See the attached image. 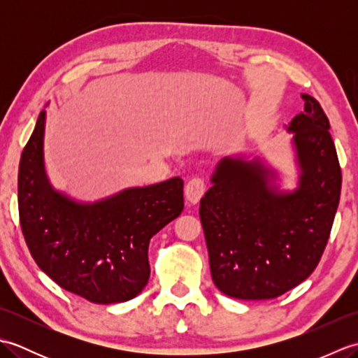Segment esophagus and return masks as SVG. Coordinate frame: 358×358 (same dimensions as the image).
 Returning <instances> with one entry per match:
<instances>
[{
  "label": "esophagus",
  "mask_w": 358,
  "mask_h": 358,
  "mask_svg": "<svg viewBox=\"0 0 358 358\" xmlns=\"http://www.w3.org/2000/svg\"><path fill=\"white\" fill-rule=\"evenodd\" d=\"M206 192V183H204L203 178H191L187 181V185L185 187V196L187 203L191 204H196L200 201L201 196Z\"/></svg>",
  "instance_id": "1"
}]
</instances>
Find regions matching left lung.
I'll use <instances>...</instances> for the list:
<instances>
[{
  "instance_id": "obj_1",
  "label": "left lung",
  "mask_w": 358,
  "mask_h": 358,
  "mask_svg": "<svg viewBox=\"0 0 358 358\" xmlns=\"http://www.w3.org/2000/svg\"><path fill=\"white\" fill-rule=\"evenodd\" d=\"M285 126L295 187L262 157H223L200 200L210 275L223 294L269 300L305 281L328 243L341 191L329 120L315 98Z\"/></svg>"
}]
</instances>
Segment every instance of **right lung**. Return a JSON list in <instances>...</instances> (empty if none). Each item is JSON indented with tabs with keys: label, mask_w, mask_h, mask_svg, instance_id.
Wrapping results in <instances>:
<instances>
[{
	"label": "right lung",
	"mask_w": 358,
	"mask_h": 358,
	"mask_svg": "<svg viewBox=\"0 0 358 358\" xmlns=\"http://www.w3.org/2000/svg\"><path fill=\"white\" fill-rule=\"evenodd\" d=\"M45 110L20 159L18 208L27 248L66 291L98 305L135 299L150 275L149 241L183 210V180L81 201L53 187L44 164Z\"/></svg>",
	"instance_id": "1"
}]
</instances>
